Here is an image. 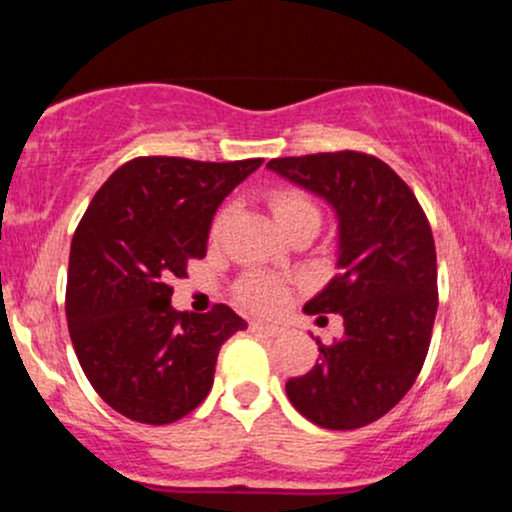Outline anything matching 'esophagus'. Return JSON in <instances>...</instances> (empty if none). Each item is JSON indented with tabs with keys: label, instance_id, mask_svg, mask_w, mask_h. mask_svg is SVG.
Masks as SVG:
<instances>
[{
	"label": "esophagus",
	"instance_id": "esophagus-1",
	"mask_svg": "<svg viewBox=\"0 0 512 512\" xmlns=\"http://www.w3.org/2000/svg\"><path fill=\"white\" fill-rule=\"evenodd\" d=\"M250 332L262 334V337H279L284 330L279 325H267V322H250Z\"/></svg>",
	"mask_w": 512,
	"mask_h": 512
}]
</instances>
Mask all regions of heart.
Returning a JSON list of instances; mask_svg holds the SVG:
<instances>
[{
  "label": "heart",
  "instance_id": "obj_1",
  "mask_svg": "<svg viewBox=\"0 0 512 512\" xmlns=\"http://www.w3.org/2000/svg\"><path fill=\"white\" fill-rule=\"evenodd\" d=\"M269 207H272L276 221H279V226H281V231L293 226V223L303 221V219L320 221V211H317L313 199L298 190L272 192V195H269ZM228 216H231V207H223L219 214L214 216V223H211V231H209L211 240H216L221 236ZM236 296H238V301L245 305V308L255 310V313H276V310L286 303L289 289H286L284 281L274 279V276L245 274L243 279L238 281Z\"/></svg>",
  "mask_w": 512,
  "mask_h": 512
}]
</instances>
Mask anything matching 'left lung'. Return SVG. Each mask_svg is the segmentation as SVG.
Masks as SVG:
<instances>
[{"label": "left lung", "instance_id": "obj_1", "mask_svg": "<svg viewBox=\"0 0 512 512\" xmlns=\"http://www.w3.org/2000/svg\"><path fill=\"white\" fill-rule=\"evenodd\" d=\"M274 173L332 204L339 274L305 313H339L344 337L322 344L320 363L286 383L308 421L354 431L385 416L424 366L438 310L436 243L419 199L380 158L334 151L272 158Z\"/></svg>", "mask_w": 512, "mask_h": 512}]
</instances>
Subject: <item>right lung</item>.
<instances>
[{
    "mask_svg": "<svg viewBox=\"0 0 512 512\" xmlns=\"http://www.w3.org/2000/svg\"><path fill=\"white\" fill-rule=\"evenodd\" d=\"M262 158L139 156L103 182L76 226L67 325L88 383L127 419L173 424L214 385L223 342L248 322L228 305L178 313L173 276L207 255L211 219Z\"/></svg>",
    "mask_w": 512,
    "mask_h": 512,
    "instance_id": "right-lung-1",
    "label": "right lung"
}]
</instances>
